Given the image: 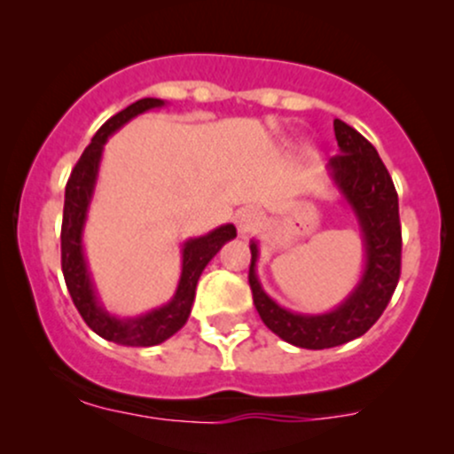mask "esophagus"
Masks as SVG:
<instances>
[{
  "instance_id": "34e87169",
  "label": "esophagus",
  "mask_w": 454,
  "mask_h": 454,
  "mask_svg": "<svg viewBox=\"0 0 454 454\" xmlns=\"http://www.w3.org/2000/svg\"><path fill=\"white\" fill-rule=\"evenodd\" d=\"M235 219H237V228H239L241 232H250V231H253V228L259 226L261 215L256 213L254 208H250V206H246V208L237 210Z\"/></svg>"
}]
</instances>
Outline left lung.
Masks as SVG:
<instances>
[{
    "mask_svg": "<svg viewBox=\"0 0 454 454\" xmlns=\"http://www.w3.org/2000/svg\"><path fill=\"white\" fill-rule=\"evenodd\" d=\"M340 155H333L327 173L354 213L364 248V270L354 290L338 308L325 314H301L281 308L265 294L256 277L259 244L250 241V274L254 308L265 327L303 349H329L367 333L382 316L400 281L402 231L400 206L387 167L363 134L342 121H333Z\"/></svg>",
    "mask_w": 454,
    "mask_h": 454,
    "instance_id": "obj_1",
    "label": "left lung"
}]
</instances>
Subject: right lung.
I'll list each match as a JSON object with an SVG mask.
<instances>
[{
    "mask_svg": "<svg viewBox=\"0 0 454 454\" xmlns=\"http://www.w3.org/2000/svg\"><path fill=\"white\" fill-rule=\"evenodd\" d=\"M164 107V100L160 98H140L109 118L96 136L91 138L90 146L76 162L70 180L66 186V204H63V226H61V268L66 277V286L70 290L72 301L76 309L83 316L87 327L98 333L105 340L118 342L125 347H153L171 338L180 332L189 320L191 308L195 301V287L208 265V261L219 253L226 241L235 239L237 228L232 223L215 228L201 237H191L182 244V274L177 281L176 294L162 308H155L151 312L140 316H121L112 314L100 303V296L96 292L91 272L87 268L85 250H83V228L87 222V210H90L91 198H94L96 180H98L100 158H103L105 142L112 134H116L122 125L149 109Z\"/></svg>",
    "mask_w": 454,
    "mask_h": 454,
    "instance_id": "add662e5",
    "label": "right lung"
}]
</instances>
